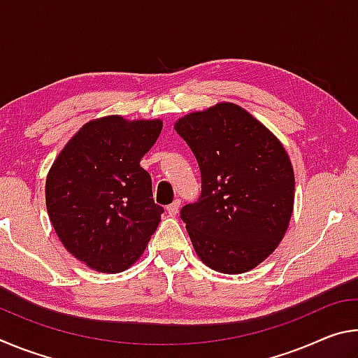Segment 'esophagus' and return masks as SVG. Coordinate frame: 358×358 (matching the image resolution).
<instances>
[{
  "label": "esophagus",
  "mask_w": 358,
  "mask_h": 358,
  "mask_svg": "<svg viewBox=\"0 0 358 358\" xmlns=\"http://www.w3.org/2000/svg\"><path fill=\"white\" fill-rule=\"evenodd\" d=\"M180 205H181V201H180V199H177V201H175L173 203L169 205L167 213L171 215V216H177L178 215V210H180Z\"/></svg>",
  "instance_id": "1"
}]
</instances>
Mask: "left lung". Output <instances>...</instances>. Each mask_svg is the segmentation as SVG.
<instances>
[{
  "label": "left lung",
  "instance_id": "8db88e82",
  "mask_svg": "<svg viewBox=\"0 0 358 358\" xmlns=\"http://www.w3.org/2000/svg\"><path fill=\"white\" fill-rule=\"evenodd\" d=\"M202 175V194L180 211L194 250L220 273H246L273 252L294 211L290 157L273 132L232 102L173 124Z\"/></svg>",
  "mask_w": 358,
  "mask_h": 358
}]
</instances>
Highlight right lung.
<instances>
[{"instance_id":"right-lung-1","label":"right lung","mask_w":358,"mask_h":358,"mask_svg":"<svg viewBox=\"0 0 358 358\" xmlns=\"http://www.w3.org/2000/svg\"><path fill=\"white\" fill-rule=\"evenodd\" d=\"M161 129V120L96 118L53 161L45 180L48 217L68 252L90 268L128 270L155 234L164 208L153 201L141 159Z\"/></svg>"}]
</instances>
